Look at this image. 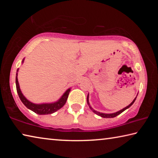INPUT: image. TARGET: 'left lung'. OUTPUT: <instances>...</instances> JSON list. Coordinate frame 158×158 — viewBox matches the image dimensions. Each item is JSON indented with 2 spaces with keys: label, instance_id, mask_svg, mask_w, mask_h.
Returning a JSON list of instances; mask_svg holds the SVG:
<instances>
[{
  "label": "left lung",
  "instance_id": "8db88e82",
  "mask_svg": "<svg viewBox=\"0 0 158 158\" xmlns=\"http://www.w3.org/2000/svg\"><path fill=\"white\" fill-rule=\"evenodd\" d=\"M137 95H138V94H137ZM89 94H88V96H87V104H88V105H89V106L90 109H91V110L93 111V113H95V114H97V115H98V116H100L102 117V118H114V117L117 116L118 115H119L120 114H121L122 112H123L125 110H126L127 109L130 108V106L133 105V103L135 102L136 98H137V97H136L135 99H134L133 101L132 102H131V103L129 105L127 106L126 107H125V108H123V109H121V110H120V111H117V112H115V113H112V114H105V113H101V112H99V111H97L94 110V109H93L91 107V106H90V104H89Z\"/></svg>",
  "mask_w": 158,
  "mask_h": 158
}]
</instances>
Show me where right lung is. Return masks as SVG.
<instances>
[{"instance_id":"obj_1","label":"right lung","mask_w":158,"mask_h":158,"mask_svg":"<svg viewBox=\"0 0 158 158\" xmlns=\"http://www.w3.org/2000/svg\"><path fill=\"white\" fill-rule=\"evenodd\" d=\"M24 61V58L22 60V63ZM18 71L19 69L17 70V74H16V87H17V91L19 97L21 101L24 105L26 107L30 109V110L33 111L35 113H36L39 115H47V114H53L58 111V109L62 108L63 106L65 105L66 103L67 99L68 98L69 93L70 92V88L68 89L66 91L63 93V95L61 96L59 100H58L56 102L52 103H42V104H35L33 102H31V101L26 98L23 93H21V90L20 89L19 84L18 81Z\"/></svg>"}]
</instances>
